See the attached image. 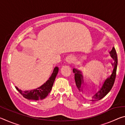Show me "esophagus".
Listing matches in <instances>:
<instances>
[{"label":"esophagus","instance_id":"obj_1","mask_svg":"<svg viewBox=\"0 0 125 125\" xmlns=\"http://www.w3.org/2000/svg\"><path fill=\"white\" fill-rule=\"evenodd\" d=\"M74 60V57L73 56H72V55H69V56H67L66 58H65V61L68 64H71L72 63H73Z\"/></svg>","mask_w":125,"mask_h":125}]
</instances>
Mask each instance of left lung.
<instances>
[{"mask_svg": "<svg viewBox=\"0 0 125 125\" xmlns=\"http://www.w3.org/2000/svg\"><path fill=\"white\" fill-rule=\"evenodd\" d=\"M110 54L111 57L114 60V62L111 63L112 65L114 67L111 74L105 80L103 84V85L95 93L94 95H93L90 98H89V100L92 101L100 100V99H103L104 97L111 90V88H113L114 82H115L116 75V70H117V53H116L115 48L114 47L110 52ZM73 72L74 73V79L76 85L75 89L77 92H79V93H81V94H83V88H82L83 86H82V84L84 83V80L82 72L75 68H74L73 69Z\"/></svg>", "mask_w": 125, "mask_h": 125, "instance_id": "left-lung-1", "label": "left lung"}]
</instances>
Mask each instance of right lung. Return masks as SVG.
I'll list each match as a JSON object with an SVG mask.
<instances>
[{
    "instance_id": "1",
    "label": "right lung",
    "mask_w": 125,
    "mask_h": 125,
    "mask_svg": "<svg viewBox=\"0 0 125 125\" xmlns=\"http://www.w3.org/2000/svg\"><path fill=\"white\" fill-rule=\"evenodd\" d=\"M58 72V68L56 67L54 68L51 76L46 83L40 87L31 90L22 91L19 89L16 86V89L25 98L29 100H39L45 99L50 93L52 86L53 85L55 78Z\"/></svg>"
}]
</instances>
